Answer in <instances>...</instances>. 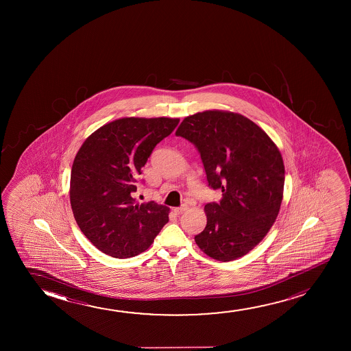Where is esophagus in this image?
Here are the masks:
<instances>
[{
    "label": "esophagus",
    "mask_w": 351,
    "mask_h": 351,
    "mask_svg": "<svg viewBox=\"0 0 351 351\" xmlns=\"http://www.w3.org/2000/svg\"><path fill=\"white\" fill-rule=\"evenodd\" d=\"M187 205H182L181 207H176V208H173V212H175L176 215H182L183 212L187 211Z\"/></svg>",
    "instance_id": "34e87169"
}]
</instances>
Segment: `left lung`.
<instances>
[{
    "label": "left lung",
    "mask_w": 351,
    "mask_h": 351,
    "mask_svg": "<svg viewBox=\"0 0 351 351\" xmlns=\"http://www.w3.org/2000/svg\"><path fill=\"white\" fill-rule=\"evenodd\" d=\"M175 134L195 145L208 186L223 193L204 208L207 224L194 240L212 259L243 256L278 216L285 173L278 147L253 121L230 111L188 116Z\"/></svg>",
    "instance_id": "left-lung-1"
}]
</instances>
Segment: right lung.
Instances as JSON below:
<instances>
[{"mask_svg": "<svg viewBox=\"0 0 351 351\" xmlns=\"http://www.w3.org/2000/svg\"><path fill=\"white\" fill-rule=\"evenodd\" d=\"M180 120L123 117L101 125L74 158L71 206L77 226L92 245L125 259L143 253L169 221V207L138 204L136 180L156 145Z\"/></svg>", "mask_w": 351, "mask_h": 351, "instance_id": "right-lung-1", "label": "right lung"}]
</instances>
